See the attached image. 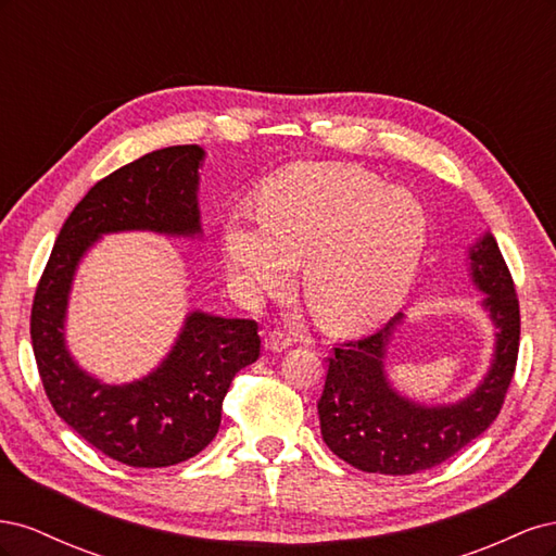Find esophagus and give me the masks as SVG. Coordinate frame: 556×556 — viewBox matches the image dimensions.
<instances>
[{"label":"esophagus","mask_w":556,"mask_h":556,"mask_svg":"<svg viewBox=\"0 0 556 556\" xmlns=\"http://www.w3.org/2000/svg\"><path fill=\"white\" fill-rule=\"evenodd\" d=\"M290 345H292V339L285 331H280V329L268 331L266 339H264V348L271 350V352H282V350H288Z\"/></svg>","instance_id":"obj_1"}]
</instances>
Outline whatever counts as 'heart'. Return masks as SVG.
Wrapping results in <instances>:
<instances>
[{
  "label": "heart",
  "mask_w": 556,
  "mask_h": 556,
  "mask_svg": "<svg viewBox=\"0 0 556 556\" xmlns=\"http://www.w3.org/2000/svg\"><path fill=\"white\" fill-rule=\"evenodd\" d=\"M429 237L425 206L352 164H299L262 192V215L237 211L225 229L233 280L248 294L290 290L304 264V296L325 327L366 331L410 290Z\"/></svg>",
  "instance_id": "b5f03b06"
}]
</instances>
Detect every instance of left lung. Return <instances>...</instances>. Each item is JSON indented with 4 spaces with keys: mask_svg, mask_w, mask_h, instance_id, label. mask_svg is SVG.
<instances>
[{
    "mask_svg": "<svg viewBox=\"0 0 556 556\" xmlns=\"http://www.w3.org/2000/svg\"><path fill=\"white\" fill-rule=\"evenodd\" d=\"M470 278L484 292L482 306L496 331L490 371L473 394L450 406H422L392 390L384 352L401 315L359 341L333 348L319 429L329 450L366 473L410 476L443 464L490 427L501 413L519 352V301L515 282L490 231L468 250Z\"/></svg>",
    "mask_w": 556,
    "mask_h": 556,
    "instance_id": "obj_1",
    "label": "left lung"
}]
</instances>
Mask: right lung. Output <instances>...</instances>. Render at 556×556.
Wrapping results in <instances>:
<instances>
[{"label":"right lung","instance_id":"obj_1","mask_svg":"<svg viewBox=\"0 0 556 556\" xmlns=\"http://www.w3.org/2000/svg\"><path fill=\"white\" fill-rule=\"evenodd\" d=\"M201 160L199 146H172L99 180L62 225L31 304V348L48 401L80 439L134 468L180 464L215 439L233 376L260 357V327L255 319L194 311L153 374L129 384H106L78 368L64 345L66 301L80 257L102 233L148 229L194 237L201 231Z\"/></svg>","mask_w":556,"mask_h":556}]
</instances>
